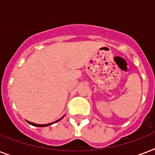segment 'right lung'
Here are the masks:
<instances>
[{"label":"right lung","instance_id":"obj_1","mask_svg":"<svg viewBox=\"0 0 155 155\" xmlns=\"http://www.w3.org/2000/svg\"><path fill=\"white\" fill-rule=\"evenodd\" d=\"M63 118V117H62ZM62 118H60V119H58V120H56L55 122H57V121H58V120H60ZM28 123L29 124H30V125H34V126H38V127H45V126H48V125H52L53 123H51V124H46V125H38V124H35V123H33V122H30V121H28Z\"/></svg>","mask_w":155,"mask_h":155}]
</instances>
